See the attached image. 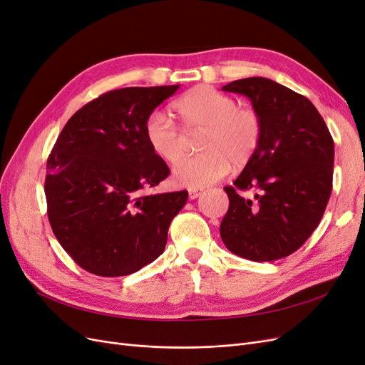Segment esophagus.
Instances as JSON below:
<instances>
[{
  "label": "esophagus",
  "mask_w": 365,
  "mask_h": 365,
  "mask_svg": "<svg viewBox=\"0 0 365 365\" xmlns=\"http://www.w3.org/2000/svg\"><path fill=\"white\" fill-rule=\"evenodd\" d=\"M201 190H189V197H190V200H196V197H200L201 196Z\"/></svg>",
  "instance_id": "esophagus-1"
}]
</instances>
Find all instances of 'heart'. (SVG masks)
<instances>
[{"instance_id": "obj_1", "label": "heart", "mask_w": 365, "mask_h": 365, "mask_svg": "<svg viewBox=\"0 0 365 365\" xmlns=\"http://www.w3.org/2000/svg\"><path fill=\"white\" fill-rule=\"evenodd\" d=\"M181 128L164 113H152L145 135L155 155L169 164L180 163L189 149V138L202 132L197 149L202 153L175 169L173 180L189 189H202L235 168L247 165L260 146L262 120L256 109L239 106L235 97L212 86H196L173 103Z\"/></svg>"}]
</instances>
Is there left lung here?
<instances>
[{"mask_svg": "<svg viewBox=\"0 0 365 365\" xmlns=\"http://www.w3.org/2000/svg\"><path fill=\"white\" fill-rule=\"evenodd\" d=\"M224 91L247 96L262 120L254 158L224 190L228 212L220 237L237 256L272 262L289 256L314 233L332 193L334 138L312 102L271 79L247 77ZM254 186V200L240 191Z\"/></svg>", "mask_w": 365, "mask_h": 365, "instance_id": "8db88e82", "label": "left lung"}]
</instances>
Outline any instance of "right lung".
<instances>
[{
  "instance_id": "obj_1",
  "label": "right lung",
  "mask_w": 365,
  "mask_h": 365,
  "mask_svg": "<svg viewBox=\"0 0 365 365\" xmlns=\"http://www.w3.org/2000/svg\"><path fill=\"white\" fill-rule=\"evenodd\" d=\"M180 85L129 86L82 106L47 160V215L54 236L85 271L121 277L161 256L187 190L141 195L169 176L145 135L148 117Z\"/></svg>"
}]
</instances>
